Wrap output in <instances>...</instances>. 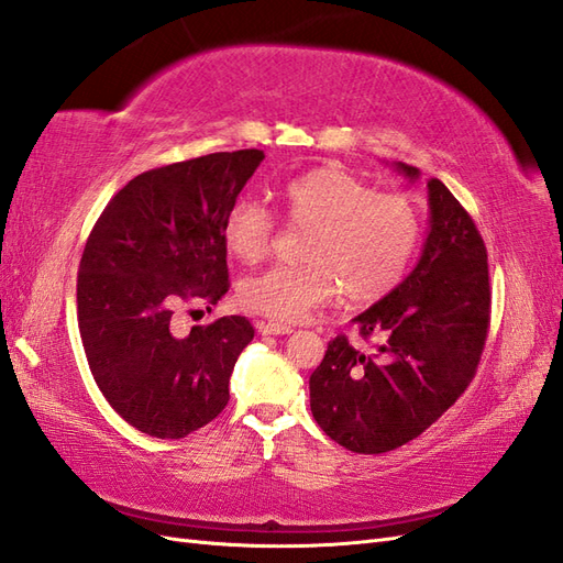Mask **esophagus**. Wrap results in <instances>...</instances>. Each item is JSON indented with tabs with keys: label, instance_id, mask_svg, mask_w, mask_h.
<instances>
[{
	"label": "esophagus",
	"instance_id": "esophagus-1",
	"mask_svg": "<svg viewBox=\"0 0 563 563\" xmlns=\"http://www.w3.org/2000/svg\"><path fill=\"white\" fill-rule=\"evenodd\" d=\"M258 333H262V335H290L292 328L290 325H283V323L264 321V323H258Z\"/></svg>",
	"mask_w": 563,
	"mask_h": 563
}]
</instances>
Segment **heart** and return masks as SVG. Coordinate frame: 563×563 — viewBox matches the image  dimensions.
<instances>
[{
  "label": "heart",
  "instance_id": "heart-1",
  "mask_svg": "<svg viewBox=\"0 0 563 563\" xmlns=\"http://www.w3.org/2000/svg\"><path fill=\"white\" fill-rule=\"evenodd\" d=\"M287 221L307 238L305 266H273L240 283L250 311L297 323L333 301L340 290L354 305H371L405 278L421 238V216L407 197L376 192L352 173L323 166L285 185ZM276 223L254 199H238L223 221L225 250L254 264L271 250Z\"/></svg>",
  "mask_w": 563,
  "mask_h": 563
}]
</instances>
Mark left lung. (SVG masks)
Returning <instances> with one entry per match:
<instances>
[{
	"label": "left lung",
	"instance_id": "8db88e82",
	"mask_svg": "<svg viewBox=\"0 0 563 563\" xmlns=\"http://www.w3.org/2000/svg\"><path fill=\"white\" fill-rule=\"evenodd\" d=\"M413 183L419 168L395 164ZM428 238L419 264L393 292L358 313L371 352L338 335L311 373V413L330 440L358 454L397 450L435 423L466 390L489 325L483 238L468 211L428 180Z\"/></svg>",
	"mask_w": 563,
	"mask_h": 563
}]
</instances>
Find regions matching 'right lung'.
I'll use <instances>...</instances> for the list:
<instances>
[{"instance_id":"1","label":"right lung","mask_w":563,"mask_h":563,"mask_svg":"<svg viewBox=\"0 0 563 563\" xmlns=\"http://www.w3.org/2000/svg\"><path fill=\"white\" fill-rule=\"evenodd\" d=\"M262 150L216 152L140 173L113 195L85 242L78 328L111 409L152 438L178 440L228 405L240 352L254 338L242 316L173 333L183 301L228 292L223 221Z\"/></svg>"}]
</instances>
